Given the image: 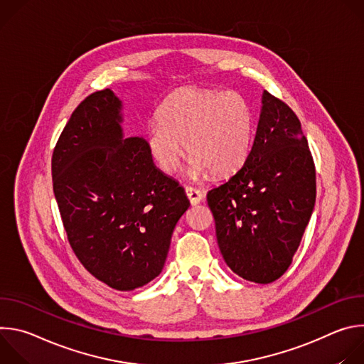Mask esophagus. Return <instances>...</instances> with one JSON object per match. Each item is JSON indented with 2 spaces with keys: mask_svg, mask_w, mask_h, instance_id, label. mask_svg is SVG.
Segmentation results:
<instances>
[{
  "mask_svg": "<svg viewBox=\"0 0 364 364\" xmlns=\"http://www.w3.org/2000/svg\"><path fill=\"white\" fill-rule=\"evenodd\" d=\"M186 194L190 200V203L194 205V204H198L201 200H203V193L197 188H193V187H186Z\"/></svg>",
  "mask_w": 364,
  "mask_h": 364,
  "instance_id": "obj_1",
  "label": "esophagus"
}]
</instances>
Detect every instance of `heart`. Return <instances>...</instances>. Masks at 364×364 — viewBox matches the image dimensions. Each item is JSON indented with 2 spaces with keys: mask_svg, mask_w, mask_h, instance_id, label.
I'll return each mask as SVG.
<instances>
[{
  "mask_svg": "<svg viewBox=\"0 0 364 364\" xmlns=\"http://www.w3.org/2000/svg\"><path fill=\"white\" fill-rule=\"evenodd\" d=\"M252 112L236 92L184 87L173 93L159 111V122L148 127L145 142L154 163L174 174L186 152L190 176H229L247 159Z\"/></svg>",
  "mask_w": 364,
  "mask_h": 364,
  "instance_id": "heart-1",
  "label": "heart"
}]
</instances>
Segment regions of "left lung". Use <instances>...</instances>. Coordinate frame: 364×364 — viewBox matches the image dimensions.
I'll use <instances>...</instances> for the list:
<instances>
[{
    "mask_svg": "<svg viewBox=\"0 0 364 364\" xmlns=\"http://www.w3.org/2000/svg\"><path fill=\"white\" fill-rule=\"evenodd\" d=\"M219 249L246 281L269 284L292 262L316 204V167L301 122L285 102L262 93L243 167L207 193Z\"/></svg>",
    "mask_w": 364,
    "mask_h": 364,
    "instance_id": "left-lung-1",
    "label": "left lung"
}]
</instances>
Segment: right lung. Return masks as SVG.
<instances>
[{
    "label": "right lung",
    "mask_w": 364,
    "mask_h": 364,
    "mask_svg": "<svg viewBox=\"0 0 364 364\" xmlns=\"http://www.w3.org/2000/svg\"><path fill=\"white\" fill-rule=\"evenodd\" d=\"M121 109L111 89L80 102L55 146L51 176L82 265L111 288L132 291L163 271L190 201L155 167L144 138H124Z\"/></svg>",
    "instance_id": "obj_1"
}]
</instances>
